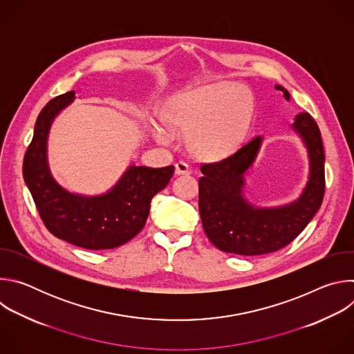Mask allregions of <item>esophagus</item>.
Masks as SVG:
<instances>
[{
    "instance_id": "obj_1",
    "label": "esophagus",
    "mask_w": 354,
    "mask_h": 354,
    "mask_svg": "<svg viewBox=\"0 0 354 354\" xmlns=\"http://www.w3.org/2000/svg\"><path fill=\"white\" fill-rule=\"evenodd\" d=\"M175 174L176 175H189L190 174V167L186 162L179 161L175 165Z\"/></svg>"
}]
</instances>
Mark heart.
<instances>
[{
  "label": "heart",
  "mask_w": 354,
  "mask_h": 354,
  "mask_svg": "<svg viewBox=\"0 0 354 354\" xmlns=\"http://www.w3.org/2000/svg\"><path fill=\"white\" fill-rule=\"evenodd\" d=\"M249 92L228 82L200 86L175 97L164 111V122L172 131H190V148L206 160L231 156L245 140L252 120ZM158 137L167 140L165 131Z\"/></svg>",
  "instance_id": "1"
}]
</instances>
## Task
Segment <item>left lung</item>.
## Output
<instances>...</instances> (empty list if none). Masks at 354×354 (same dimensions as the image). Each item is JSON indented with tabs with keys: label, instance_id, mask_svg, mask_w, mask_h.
<instances>
[{
	"label": "left lung",
	"instance_id": "obj_1",
	"mask_svg": "<svg viewBox=\"0 0 354 354\" xmlns=\"http://www.w3.org/2000/svg\"><path fill=\"white\" fill-rule=\"evenodd\" d=\"M276 89L288 92L276 85ZM294 130L310 154V180L301 197L277 209H257L242 197L243 174L255 161L262 138H252L230 157L201 164L198 212L212 243L228 254L255 257L288 245L307 227L322 205L325 193V151L319 127L310 113L295 116Z\"/></svg>",
	"mask_w": 354,
	"mask_h": 354
}]
</instances>
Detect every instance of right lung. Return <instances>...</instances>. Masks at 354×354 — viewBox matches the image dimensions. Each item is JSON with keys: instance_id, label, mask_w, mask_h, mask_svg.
Segmentation results:
<instances>
[{"instance_id": "obj_1", "label": "right lung", "mask_w": 354, "mask_h": 354, "mask_svg": "<svg viewBox=\"0 0 354 354\" xmlns=\"http://www.w3.org/2000/svg\"><path fill=\"white\" fill-rule=\"evenodd\" d=\"M74 97V91L59 95L39 113L24 157V179L43 224L55 236L91 250L113 249L142 230L151 198L168 185L175 168L131 165L112 190L95 197L63 189L50 175L46 142L55 116Z\"/></svg>"}]
</instances>
